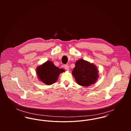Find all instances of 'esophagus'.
Returning <instances> with one entry per match:
<instances>
[{"label":"esophagus","mask_w":131,"mask_h":131,"mask_svg":"<svg viewBox=\"0 0 131 131\" xmlns=\"http://www.w3.org/2000/svg\"><path fill=\"white\" fill-rule=\"evenodd\" d=\"M64 69H66V70H67V71H69V69H70L69 66L67 65V64H66V65L64 66Z\"/></svg>","instance_id":"esophagus-1"}]
</instances>
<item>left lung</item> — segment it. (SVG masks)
<instances>
[{
	"label": "left lung",
	"mask_w": 131,
	"mask_h": 131,
	"mask_svg": "<svg viewBox=\"0 0 131 131\" xmlns=\"http://www.w3.org/2000/svg\"><path fill=\"white\" fill-rule=\"evenodd\" d=\"M72 75L78 85L88 87L95 83L98 80L99 71L93 63L80 59L75 62Z\"/></svg>",
	"instance_id": "1"
}]
</instances>
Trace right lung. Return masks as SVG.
I'll use <instances>...</instances> for the list:
<instances>
[{"mask_svg":"<svg viewBox=\"0 0 131 131\" xmlns=\"http://www.w3.org/2000/svg\"><path fill=\"white\" fill-rule=\"evenodd\" d=\"M63 72V69L56 67L52 61L49 60L38 66L36 70L39 81L47 85L55 83L59 75Z\"/></svg>","mask_w":131,"mask_h":131,"instance_id":"add662e5","label":"right lung"}]
</instances>
